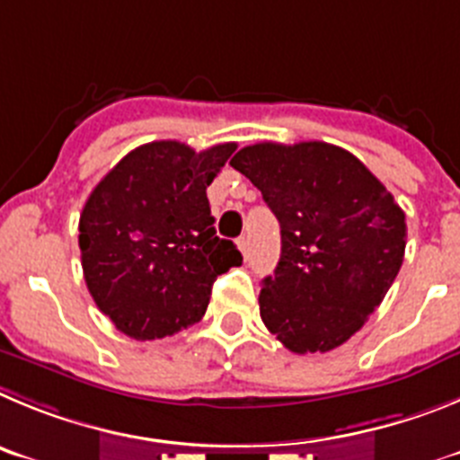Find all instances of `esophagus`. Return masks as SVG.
<instances>
[{
    "label": "esophagus",
    "instance_id": "1",
    "mask_svg": "<svg viewBox=\"0 0 460 460\" xmlns=\"http://www.w3.org/2000/svg\"><path fill=\"white\" fill-rule=\"evenodd\" d=\"M238 250L243 252V256H245V259H247V256H250V250H252V247H250V238H245V235H243V238H238Z\"/></svg>",
    "mask_w": 460,
    "mask_h": 460
}]
</instances>
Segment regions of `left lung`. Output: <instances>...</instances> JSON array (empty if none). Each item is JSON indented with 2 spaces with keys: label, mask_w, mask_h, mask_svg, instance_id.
I'll return each instance as SVG.
<instances>
[{
  "label": "left lung",
  "mask_w": 460,
  "mask_h": 460,
  "mask_svg": "<svg viewBox=\"0 0 460 460\" xmlns=\"http://www.w3.org/2000/svg\"><path fill=\"white\" fill-rule=\"evenodd\" d=\"M231 167L279 220V263L259 293L266 328L297 355L349 341L403 263L405 213L394 197L353 153L325 142L252 144Z\"/></svg>",
  "instance_id": "1"
}]
</instances>
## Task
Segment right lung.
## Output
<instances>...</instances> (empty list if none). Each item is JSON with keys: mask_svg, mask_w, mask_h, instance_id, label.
Segmentation results:
<instances>
[{"mask_svg": "<svg viewBox=\"0 0 460 460\" xmlns=\"http://www.w3.org/2000/svg\"><path fill=\"white\" fill-rule=\"evenodd\" d=\"M235 144L197 153L181 142L135 148L89 194L80 215L86 288L105 316L137 341L199 323L213 281L243 263L217 238L206 188Z\"/></svg>", "mask_w": 460, "mask_h": 460, "instance_id": "add662e5", "label": "right lung"}]
</instances>
